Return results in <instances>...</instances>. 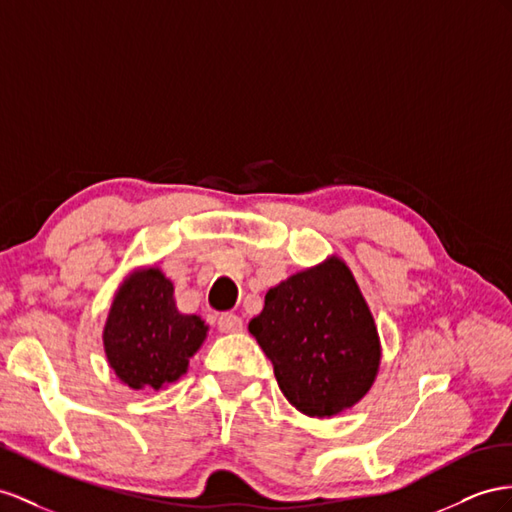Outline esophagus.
Returning a JSON list of instances; mask_svg holds the SVG:
<instances>
[{"mask_svg": "<svg viewBox=\"0 0 512 512\" xmlns=\"http://www.w3.org/2000/svg\"><path fill=\"white\" fill-rule=\"evenodd\" d=\"M218 324V331L222 333H238L242 331V318L235 316V313H220L216 318Z\"/></svg>", "mask_w": 512, "mask_h": 512, "instance_id": "obj_1", "label": "esophagus"}]
</instances>
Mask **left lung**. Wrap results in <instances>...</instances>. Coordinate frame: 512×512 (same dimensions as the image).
Here are the masks:
<instances>
[{
  "label": "left lung",
  "instance_id": "left-lung-1",
  "mask_svg": "<svg viewBox=\"0 0 512 512\" xmlns=\"http://www.w3.org/2000/svg\"><path fill=\"white\" fill-rule=\"evenodd\" d=\"M248 331L272 361L283 396L309 417L359 402L381 361L372 313L339 259L272 287Z\"/></svg>",
  "mask_w": 512,
  "mask_h": 512
}]
</instances>
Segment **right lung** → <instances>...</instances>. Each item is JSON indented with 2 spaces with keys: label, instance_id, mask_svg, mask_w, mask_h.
I'll list each match as a JSON object with an SVG mask.
<instances>
[{
  "label": "right lung",
  "instance_id": "right-lung-1",
  "mask_svg": "<svg viewBox=\"0 0 512 512\" xmlns=\"http://www.w3.org/2000/svg\"><path fill=\"white\" fill-rule=\"evenodd\" d=\"M199 316H183L160 270L136 272L116 296L103 333L108 361L131 389H162L186 372L205 339Z\"/></svg>",
  "mask_w": 512,
  "mask_h": 512
}]
</instances>
